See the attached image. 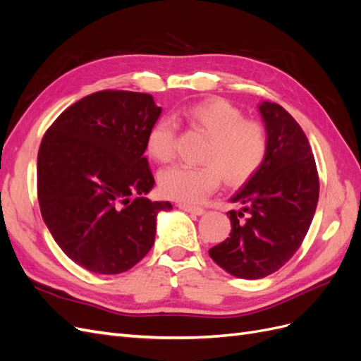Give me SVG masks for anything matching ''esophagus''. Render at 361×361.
<instances>
[{"label":"esophagus","instance_id":"34e87169","mask_svg":"<svg viewBox=\"0 0 361 361\" xmlns=\"http://www.w3.org/2000/svg\"><path fill=\"white\" fill-rule=\"evenodd\" d=\"M178 206L180 207L182 211L194 214V215H203V214H204L203 207H199V206H192V204H187V203H179Z\"/></svg>","mask_w":361,"mask_h":361}]
</instances>
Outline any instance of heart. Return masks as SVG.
<instances>
[{"label":"heart","mask_w":361,"mask_h":361,"mask_svg":"<svg viewBox=\"0 0 361 361\" xmlns=\"http://www.w3.org/2000/svg\"><path fill=\"white\" fill-rule=\"evenodd\" d=\"M174 117L209 138L202 152L203 166H174L159 174L161 191L169 199L200 203L216 190L221 178L228 185L244 183L267 158L268 133L264 123L244 118L238 106L220 97L191 104ZM176 135L174 118L159 117L147 133L149 155L159 162L171 161Z\"/></svg>","instance_id":"obj_1"}]
</instances>
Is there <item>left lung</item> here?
Segmentation results:
<instances>
[{
    "instance_id": "1",
    "label": "left lung",
    "mask_w": 361,
    "mask_h": 361,
    "mask_svg": "<svg viewBox=\"0 0 361 361\" xmlns=\"http://www.w3.org/2000/svg\"><path fill=\"white\" fill-rule=\"evenodd\" d=\"M259 111L268 133L262 167L233 197L232 231L209 250L218 267L239 279H264L295 255L309 232L319 199V178L309 140L295 118L274 102Z\"/></svg>"
}]
</instances>
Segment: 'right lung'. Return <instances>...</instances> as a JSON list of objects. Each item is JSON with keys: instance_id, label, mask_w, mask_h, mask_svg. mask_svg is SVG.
I'll list each match as a JSON object with an SVG mask.
<instances>
[{"instance_id": "1", "label": "right lung", "mask_w": 361, "mask_h": 361, "mask_svg": "<svg viewBox=\"0 0 361 361\" xmlns=\"http://www.w3.org/2000/svg\"><path fill=\"white\" fill-rule=\"evenodd\" d=\"M152 94L104 90L66 108L42 138L37 199L52 238L97 274L137 265L155 243L170 202L146 194L155 179L145 152L159 114Z\"/></svg>"}]
</instances>
